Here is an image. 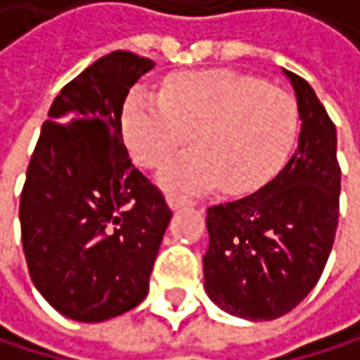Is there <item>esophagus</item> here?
<instances>
[{
	"instance_id": "1",
	"label": "esophagus",
	"mask_w": 360,
	"mask_h": 360,
	"mask_svg": "<svg viewBox=\"0 0 360 360\" xmlns=\"http://www.w3.org/2000/svg\"><path fill=\"white\" fill-rule=\"evenodd\" d=\"M167 204L171 206V210H179V208L191 204V202L187 198H181V195H167Z\"/></svg>"
}]
</instances>
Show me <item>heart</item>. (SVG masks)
Listing matches in <instances>:
<instances>
[{"label": "heart", "mask_w": 360, "mask_h": 360, "mask_svg": "<svg viewBox=\"0 0 360 360\" xmlns=\"http://www.w3.org/2000/svg\"><path fill=\"white\" fill-rule=\"evenodd\" d=\"M298 131L290 94L227 68L169 77L162 96L137 85L122 106V135L133 158L156 169L191 135L193 150L173 158L158 183L173 193L262 187L285 162Z\"/></svg>", "instance_id": "b5f03b06"}]
</instances>
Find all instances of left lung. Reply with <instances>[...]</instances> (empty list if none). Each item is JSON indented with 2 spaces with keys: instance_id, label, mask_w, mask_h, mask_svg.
Returning a JSON list of instances; mask_svg holds the SVG:
<instances>
[{
  "instance_id": "1",
  "label": "left lung",
  "mask_w": 360,
  "mask_h": 360,
  "mask_svg": "<svg viewBox=\"0 0 360 360\" xmlns=\"http://www.w3.org/2000/svg\"><path fill=\"white\" fill-rule=\"evenodd\" d=\"M290 79L298 148L275 179L250 195L210 206L204 290L229 315L271 321L296 309L315 288L338 227L340 167L335 127L313 87Z\"/></svg>"
}]
</instances>
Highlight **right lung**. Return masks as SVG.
<instances>
[{
  "instance_id": "obj_1",
  "label": "right lung",
  "mask_w": 360,
  "mask_h": 360,
  "mask_svg": "<svg viewBox=\"0 0 360 360\" xmlns=\"http://www.w3.org/2000/svg\"><path fill=\"white\" fill-rule=\"evenodd\" d=\"M152 68L118 49L75 77L47 112L27 169L20 231L29 273L72 321H108L146 298L173 217L122 143V104Z\"/></svg>"
}]
</instances>
